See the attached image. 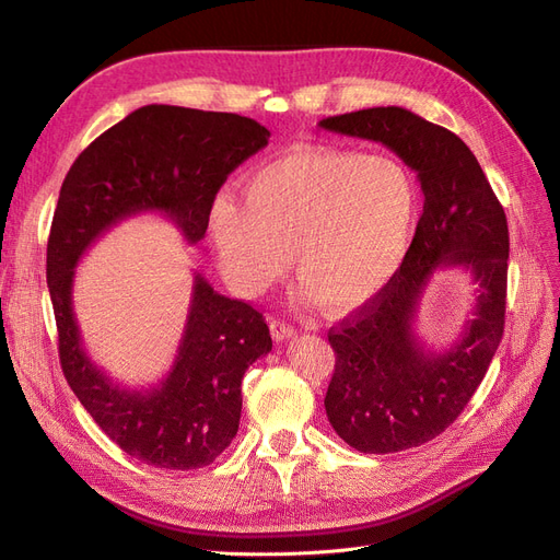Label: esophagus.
I'll return each instance as SVG.
<instances>
[{
	"instance_id": "1",
	"label": "esophagus",
	"mask_w": 560,
	"mask_h": 560,
	"mask_svg": "<svg viewBox=\"0 0 560 560\" xmlns=\"http://www.w3.org/2000/svg\"><path fill=\"white\" fill-rule=\"evenodd\" d=\"M268 327H270V334H273L276 341H287V338H294L296 336V327L292 325V322H287V319L270 317L268 319Z\"/></svg>"
}]
</instances>
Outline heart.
Wrapping results in <instances>:
<instances>
[{"mask_svg":"<svg viewBox=\"0 0 560 560\" xmlns=\"http://www.w3.org/2000/svg\"><path fill=\"white\" fill-rule=\"evenodd\" d=\"M241 198L219 196L210 238L241 294L294 276L327 311H352L393 280L420 214L416 175L395 156L299 147L254 167Z\"/></svg>","mask_w":560,"mask_h":560,"instance_id":"1","label":"heart"}]
</instances>
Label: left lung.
Listing matches in <instances>:
<instances>
[{
    "label": "left lung",
    "mask_w": 560,
    "mask_h": 560,
    "mask_svg": "<svg viewBox=\"0 0 560 560\" xmlns=\"http://www.w3.org/2000/svg\"><path fill=\"white\" fill-rule=\"evenodd\" d=\"M319 126L393 149L418 173L425 196L393 280L329 329L331 428L360 453L406 451L439 436L465 411L502 341L506 217L469 147L409 109L371 107L322 118ZM436 267H467L478 282L472 319L446 353L425 351L412 334L417 301Z\"/></svg>",
    "instance_id": "obj_1"
}]
</instances>
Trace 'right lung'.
I'll list each match as a JSON object with an SVG mask.
<instances>
[{
  "mask_svg": "<svg viewBox=\"0 0 560 560\" xmlns=\"http://www.w3.org/2000/svg\"><path fill=\"white\" fill-rule=\"evenodd\" d=\"M268 138L247 116L147 105L83 149L62 182L46 247L62 374L100 430L147 465L198 469L233 442L245 371L273 348L268 325L249 303L217 294L196 273L171 374L156 387L128 389L81 346L74 266L100 235L140 212L171 217L196 245L206 238L217 191Z\"/></svg>",
  "mask_w": 560,
  "mask_h": 560,
  "instance_id": "add662e5",
  "label": "right lung"
}]
</instances>
